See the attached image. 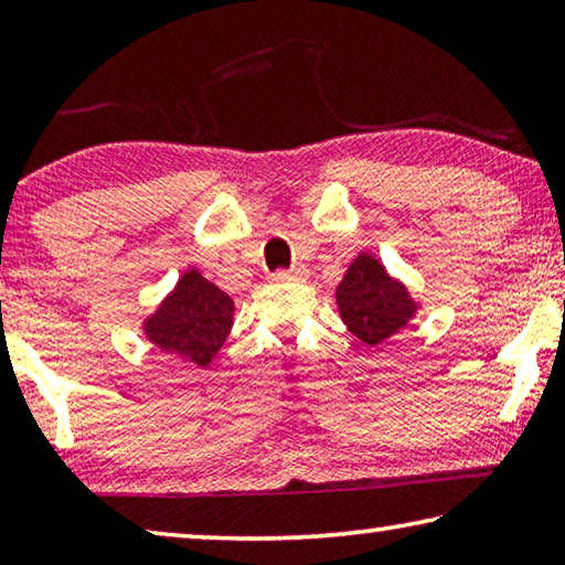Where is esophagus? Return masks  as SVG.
Listing matches in <instances>:
<instances>
[{
  "instance_id": "obj_1",
  "label": "esophagus",
  "mask_w": 565,
  "mask_h": 565,
  "mask_svg": "<svg viewBox=\"0 0 565 565\" xmlns=\"http://www.w3.org/2000/svg\"><path fill=\"white\" fill-rule=\"evenodd\" d=\"M306 276V269H301V266H294V269H279L274 271L269 279L271 281H301Z\"/></svg>"
}]
</instances>
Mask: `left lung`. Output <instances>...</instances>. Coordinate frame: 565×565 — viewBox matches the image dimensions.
<instances>
[{"label":"left lung","mask_w":565,"mask_h":565,"mask_svg":"<svg viewBox=\"0 0 565 565\" xmlns=\"http://www.w3.org/2000/svg\"><path fill=\"white\" fill-rule=\"evenodd\" d=\"M337 303L347 329L366 347H379L394 337L418 309L406 286L391 279L384 264L369 254H359L351 262L337 286Z\"/></svg>","instance_id":"left-lung-1"}]
</instances>
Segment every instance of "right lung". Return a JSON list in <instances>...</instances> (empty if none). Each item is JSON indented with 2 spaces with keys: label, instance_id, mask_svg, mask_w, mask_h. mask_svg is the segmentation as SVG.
Here are the masks:
<instances>
[{
  "label": "right lung",
  "instance_id": "add662e5",
  "mask_svg": "<svg viewBox=\"0 0 565 565\" xmlns=\"http://www.w3.org/2000/svg\"><path fill=\"white\" fill-rule=\"evenodd\" d=\"M232 296L191 269L145 321V331L147 339L164 353L196 366H209L232 331Z\"/></svg>",
  "mask_w": 565,
  "mask_h": 565
}]
</instances>
